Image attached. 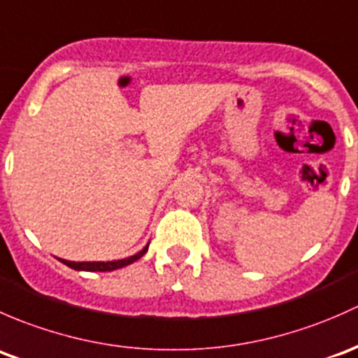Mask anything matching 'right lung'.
Returning a JSON list of instances; mask_svg holds the SVG:
<instances>
[{"label": "right lung", "instance_id": "add662e5", "mask_svg": "<svg viewBox=\"0 0 358 358\" xmlns=\"http://www.w3.org/2000/svg\"><path fill=\"white\" fill-rule=\"evenodd\" d=\"M148 246L146 245L141 252H138L136 255L127 257V259L122 260H112V262H70V260H64V259H58L62 264H65L67 267L73 268V271H86V272H110V271H115V268H122L125 265H131L132 262L139 260L146 252H148Z\"/></svg>", "mask_w": 358, "mask_h": 358}]
</instances>
